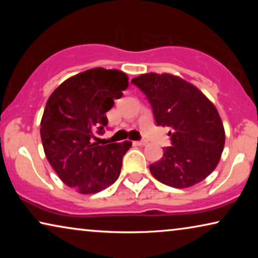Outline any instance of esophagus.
<instances>
[{
  "label": "esophagus",
  "instance_id": "esophagus-1",
  "mask_svg": "<svg viewBox=\"0 0 258 258\" xmlns=\"http://www.w3.org/2000/svg\"><path fill=\"white\" fill-rule=\"evenodd\" d=\"M137 146H147L148 144V141L147 140H141V141H137V142H135Z\"/></svg>",
  "mask_w": 258,
  "mask_h": 258
}]
</instances>
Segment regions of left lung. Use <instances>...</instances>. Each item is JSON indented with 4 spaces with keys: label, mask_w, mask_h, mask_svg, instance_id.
Here are the masks:
<instances>
[{
    "label": "left lung",
    "mask_w": 258,
    "mask_h": 258,
    "mask_svg": "<svg viewBox=\"0 0 258 258\" xmlns=\"http://www.w3.org/2000/svg\"><path fill=\"white\" fill-rule=\"evenodd\" d=\"M153 108L157 125L169 126L171 147L150 164L157 181L172 188H189L217 167L225 134L217 109L191 83L171 74H143L132 80Z\"/></svg>",
    "instance_id": "obj_1"
}]
</instances>
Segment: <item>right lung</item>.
Here are the masks:
<instances>
[{
  "label": "right lung",
  "mask_w": 258,
  "mask_h": 258,
  "mask_svg": "<svg viewBox=\"0 0 258 258\" xmlns=\"http://www.w3.org/2000/svg\"><path fill=\"white\" fill-rule=\"evenodd\" d=\"M128 84L119 70L95 68L66 80L48 98L41 121L44 154L62 182L81 194L98 192L118 178L132 142L100 146L93 140Z\"/></svg>",
  "instance_id": "1"
}]
</instances>
